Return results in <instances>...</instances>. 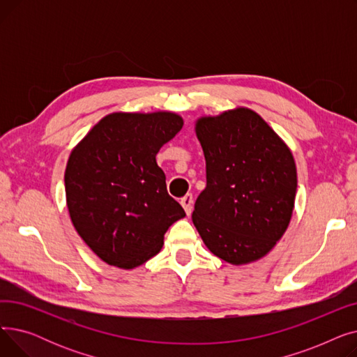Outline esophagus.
Masks as SVG:
<instances>
[{
  "instance_id": "1",
  "label": "esophagus",
  "mask_w": 357,
  "mask_h": 357,
  "mask_svg": "<svg viewBox=\"0 0 357 357\" xmlns=\"http://www.w3.org/2000/svg\"><path fill=\"white\" fill-rule=\"evenodd\" d=\"M192 204H194V198L191 194H186L182 199H181V205L183 207L186 215H191L192 213Z\"/></svg>"
}]
</instances>
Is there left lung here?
<instances>
[{
	"label": "left lung",
	"mask_w": 357,
	"mask_h": 357,
	"mask_svg": "<svg viewBox=\"0 0 357 357\" xmlns=\"http://www.w3.org/2000/svg\"><path fill=\"white\" fill-rule=\"evenodd\" d=\"M195 135L207 166V188L192 213L204 245L236 266L265 257L285 234L294 211L291 149L248 107L198 117Z\"/></svg>",
	"instance_id": "obj_1"
}]
</instances>
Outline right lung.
Wrapping results in <instances>:
<instances>
[{
    "label": "right lung",
    "mask_w": 357,
    "mask_h": 357,
    "mask_svg": "<svg viewBox=\"0 0 357 357\" xmlns=\"http://www.w3.org/2000/svg\"><path fill=\"white\" fill-rule=\"evenodd\" d=\"M182 126L172 111H117L72 149L65 169L69 217L107 265H143L160 252L167 229L185 217L156 162L160 147Z\"/></svg>",
    "instance_id": "obj_1"
}]
</instances>
